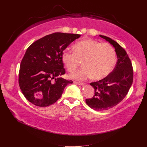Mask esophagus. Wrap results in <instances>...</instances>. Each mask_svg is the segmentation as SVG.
Listing matches in <instances>:
<instances>
[{
	"label": "esophagus",
	"mask_w": 147,
	"mask_h": 147,
	"mask_svg": "<svg viewBox=\"0 0 147 147\" xmlns=\"http://www.w3.org/2000/svg\"><path fill=\"white\" fill-rule=\"evenodd\" d=\"M74 83H76V84H78V85H82V86H83V85H84V83L79 82H76V81H74Z\"/></svg>",
	"instance_id": "34e87169"
}]
</instances>
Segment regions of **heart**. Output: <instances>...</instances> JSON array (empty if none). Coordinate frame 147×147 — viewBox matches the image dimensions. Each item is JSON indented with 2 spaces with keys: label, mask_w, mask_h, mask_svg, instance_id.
<instances>
[{
  "label": "heart",
  "mask_w": 147,
  "mask_h": 147,
  "mask_svg": "<svg viewBox=\"0 0 147 147\" xmlns=\"http://www.w3.org/2000/svg\"><path fill=\"white\" fill-rule=\"evenodd\" d=\"M73 52L65 50L61 60L69 72H74L83 61V67L70 75L73 79L83 80L92 78L101 80L109 75L116 62L115 52L108 43H101L92 38H84L77 42Z\"/></svg>",
  "instance_id": "obj_1"
}]
</instances>
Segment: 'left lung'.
<instances>
[{
    "label": "left lung",
    "instance_id": "left-lung-1",
    "mask_svg": "<svg viewBox=\"0 0 147 147\" xmlns=\"http://www.w3.org/2000/svg\"><path fill=\"white\" fill-rule=\"evenodd\" d=\"M99 36L114 46L117 61L113 71L105 78L90 83L95 94L92 98L86 99V102L95 110L105 111L117 105L125 98L133 83L134 70L126 51L111 38Z\"/></svg>",
    "mask_w": 147,
    "mask_h": 147
}]
</instances>
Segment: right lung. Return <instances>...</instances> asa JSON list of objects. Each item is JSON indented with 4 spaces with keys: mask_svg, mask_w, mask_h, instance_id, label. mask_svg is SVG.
Instances as JSON below:
<instances>
[{
    "mask_svg": "<svg viewBox=\"0 0 147 147\" xmlns=\"http://www.w3.org/2000/svg\"><path fill=\"white\" fill-rule=\"evenodd\" d=\"M80 37L78 34L54 33L27 48L21 62L18 83L29 102L38 107L49 106L60 98L66 86L73 83L59 77L65 73L61 55Z\"/></svg>",
    "mask_w": 147,
    "mask_h": 147,
    "instance_id": "add662e5",
    "label": "right lung"
}]
</instances>
